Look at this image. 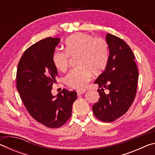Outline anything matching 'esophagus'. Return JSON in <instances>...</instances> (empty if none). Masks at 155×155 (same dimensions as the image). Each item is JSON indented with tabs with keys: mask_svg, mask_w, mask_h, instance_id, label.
<instances>
[{
	"mask_svg": "<svg viewBox=\"0 0 155 155\" xmlns=\"http://www.w3.org/2000/svg\"><path fill=\"white\" fill-rule=\"evenodd\" d=\"M85 92V90H81V91H77V95L78 96V95H81V94H84Z\"/></svg>",
	"mask_w": 155,
	"mask_h": 155,
	"instance_id": "obj_1",
	"label": "esophagus"
}]
</instances>
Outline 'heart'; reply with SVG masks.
<instances>
[{"instance_id": "heart-1", "label": "heart", "mask_w": 155, "mask_h": 155, "mask_svg": "<svg viewBox=\"0 0 155 155\" xmlns=\"http://www.w3.org/2000/svg\"><path fill=\"white\" fill-rule=\"evenodd\" d=\"M65 51L54 52L52 61L57 70L64 72L69 65V57H78V68L70 71L65 78L66 85L74 90H84L91 74H101L108 63L109 49L106 41L88 34L78 33L70 35L65 41Z\"/></svg>"}]
</instances>
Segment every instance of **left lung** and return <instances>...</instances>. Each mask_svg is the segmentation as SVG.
Masks as SVG:
<instances>
[{
	"label": "left lung",
	"instance_id": "1",
	"mask_svg": "<svg viewBox=\"0 0 155 155\" xmlns=\"http://www.w3.org/2000/svg\"><path fill=\"white\" fill-rule=\"evenodd\" d=\"M106 41L109 50L108 63L94 81L100 88V98L92 110L98 120L111 122L125 114L133 104L139 73L132 50L124 40L107 33Z\"/></svg>",
	"mask_w": 155,
	"mask_h": 155
}]
</instances>
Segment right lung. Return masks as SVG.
Wrapping results in <instances>:
<instances>
[{
	"label": "right lung",
	"mask_w": 155,
	"mask_h": 155,
	"mask_svg": "<svg viewBox=\"0 0 155 155\" xmlns=\"http://www.w3.org/2000/svg\"><path fill=\"white\" fill-rule=\"evenodd\" d=\"M59 38H47L34 44L23 53L18 65L16 85L26 109L36 121L48 128H59L71 117L75 91L64 89L53 96L57 70L52 61Z\"/></svg>",
	"instance_id": "1"
}]
</instances>
